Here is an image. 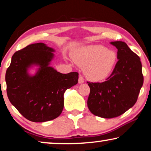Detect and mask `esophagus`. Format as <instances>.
<instances>
[{"mask_svg":"<svg viewBox=\"0 0 151 151\" xmlns=\"http://www.w3.org/2000/svg\"><path fill=\"white\" fill-rule=\"evenodd\" d=\"M84 80L83 77H82V76H80L79 78H78V83L82 84V83H84Z\"/></svg>","mask_w":151,"mask_h":151,"instance_id":"34e87169","label":"esophagus"}]
</instances>
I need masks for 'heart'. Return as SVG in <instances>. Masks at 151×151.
I'll return each mask as SVG.
<instances>
[{
  "instance_id": "1",
  "label": "heart",
  "mask_w": 151,
  "mask_h": 151,
  "mask_svg": "<svg viewBox=\"0 0 151 151\" xmlns=\"http://www.w3.org/2000/svg\"><path fill=\"white\" fill-rule=\"evenodd\" d=\"M73 58L78 65L84 67L86 77L96 82L109 78L117 63V53L102 45L82 47L74 53Z\"/></svg>"
}]
</instances>
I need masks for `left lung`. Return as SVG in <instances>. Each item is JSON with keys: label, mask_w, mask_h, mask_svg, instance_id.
Masks as SVG:
<instances>
[{"label": "left lung", "mask_w": 151, "mask_h": 151, "mask_svg": "<svg viewBox=\"0 0 151 151\" xmlns=\"http://www.w3.org/2000/svg\"><path fill=\"white\" fill-rule=\"evenodd\" d=\"M117 49L114 70L103 82H87L91 112L103 118L118 117L134 106L144 82L139 57L122 41L111 42Z\"/></svg>", "instance_id": "8db88e82"}]
</instances>
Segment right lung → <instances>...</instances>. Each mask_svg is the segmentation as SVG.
Returning a JSON list of instances; mask_svg holds the SVG:
<instances>
[{
    "label": "right lung",
    "instance_id": "add662e5",
    "mask_svg": "<svg viewBox=\"0 0 151 151\" xmlns=\"http://www.w3.org/2000/svg\"><path fill=\"white\" fill-rule=\"evenodd\" d=\"M54 49L39 42L14 53L5 74L7 93L22 116L34 122L52 120L61 114L64 93L78 81V73L64 74L49 67ZM39 67L35 75L28 70Z\"/></svg>",
    "mask_w": 151,
    "mask_h": 151
}]
</instances>
